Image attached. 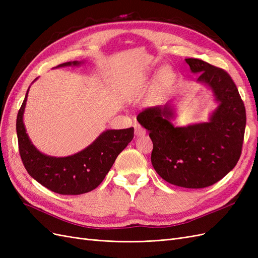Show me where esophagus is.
Wrapping results in <instances>:
<instances>
[{"label":"esophagus","mask_w":258,"mask_h":258,"mask_svg":"<svg viewBox=\"0 0 258 258\" xmlns=\"http://www.w3.org/2000/svg\"><path fill=\"white\" fill-rule=\"evenodd\" d=\"M135 134L137 137H142L146 134V130L140 123H135Z\"/></svg>","instance_id":"34e87169"}]
</instances>
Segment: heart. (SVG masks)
<instances>
[{
	"label": "heart",
	"mask_w": 258,
	"mask_h": 258,
	"mask_svg": "<svg viewBox=\"0 0 258 258\" xmlns=\"http://www.w3.org/2000/svg\"><path fill=\"white\" fill-rule=\"evenodd\" d=\"M170 76H171V71H170L169 69L162 70V72H161V77H162V79H169Z\"/></svg>",
	"instance_id": "1"
}]
</instances>
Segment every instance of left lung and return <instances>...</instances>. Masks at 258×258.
I'll return each instance as SVG.
<instances>
[{
    "instance_id": "1",
    "label": "left lung",
    "mask_w": 258,
    "mask_h": 258,
    "mask_svg": "<svg viewBox=\"0 0 258 258\" xmlns=\"http://www.w3.org/2000/svg\"><path fill=\"white\" fill-rule=\"evenodd\" d=\"M198 82L213 90L220 102L209 122L174 127L172 108L148 107L137 117L150 131L152 165L168 183L205 188L229 173L241 156L246 123L245 106L236 84L225 70L200 59H185Z\"/></svg>"
}]
</instances>
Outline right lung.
<instances>
[{
	"label": "right lung",
	"mask_w": 258,
	"mask_h": 258,
	"mask_svg": "<svg viewBox=\"0 0 258 258\" xmlns=\"http://www.w3.org/2000/svg\"><path fill=\"white\" fill-rule=\"evenodd\" d=\"M79 64L80 62L73 61L58 67ZM28 91L16 121L19 154L28 173L46 188L60 195H82L97 188L112 168L117 156L134 139V127L106 130L87 148L69 157L46 156L36 150L26 134L22 116Z\"/></svg>",
	"instance_id": "add662e5"
}]
</instances>
